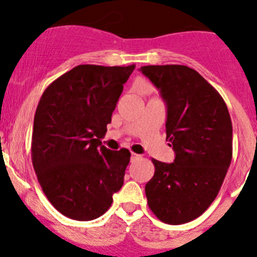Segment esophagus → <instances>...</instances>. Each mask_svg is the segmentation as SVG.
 <instances>
[{
	"mask_svg": "<svg viewBox=\"0 0 257 257\" xmlns=\"http://www.w3.org/2000/svg\"><path fill=\"white\" fill-rule=\"evenodd\" d=\"M138 158H140L139 154H136V153L131 154V161H136V160H138Z\"/></svg>",
	"mask_w": 257,
	"mask_h": 257,
	"instance_id": "34e87169",
	"label": "esophagus"
}]
</instances>
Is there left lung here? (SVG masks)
I'll return each mask as SVG.
<instances>
[{"label": "left lung", "instance_id": "1", "mask_svg": "<svg viewBox=\"0 0 257 257\" xmlns=\"http://www.w3.org/2000/svg\"><path fill=\"white\" fill-rule=\"evenodd\" d=\"M167 105L166 140L172 163L152 160L145 185L149 208L161 221L179 225L201 216L216 198L233 154V127L221 95L187 65L140 68Z\"/></svg>", "mask_w": 257, "mask_h": 257}]
</instances>
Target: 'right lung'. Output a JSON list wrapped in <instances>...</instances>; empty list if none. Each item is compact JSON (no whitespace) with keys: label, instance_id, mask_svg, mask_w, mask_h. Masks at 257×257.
<instances>
[{"label":"right lung","instance_id":"right-lung-1","mask_svg":"<svg viewBox=\"0 0 257 257\" xmlns=\"http://www.w3.org/2000/svg\"><path fill=\"white\" fill-rule=\"evenodd\" d=\"M135 64H82L42 94L32 133V162L51 205L64 216H101L121 189L131 153L101 145L106 124Z\"/></svg>","mask_w":257,"mask_h":257}]
</instances>
